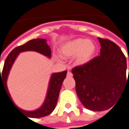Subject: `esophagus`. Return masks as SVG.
Returning <instances> with one entry per match:
<instances>
[{"label":"esophagus","mask_w":129,"mask_h":129,"mask_svg":"<svg viewBox=\"0 0 129 129\" xmlns=\"http://www.w3.org/2000/svg\"><path fill=\"white\" fill-rule=\"evenodd\" d=\"M72 76H73V74H72V73L71 72H67V76L68 77H72Z\"/></svg>","instance_id":"1"}]
</instances>
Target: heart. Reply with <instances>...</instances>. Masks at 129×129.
<instances>
[{
    "instance_id": "1",
    "label": "heart",
    "mask_w": 129,
    "mask_h": 129,
    "mask_svg": "<svg viewBox=\"0 0 129 129\" xmlns=\"http://www.w3.org/2000/svg\"><path fill=\"white\" fill-rule=\"evenodd\" d=\"M59 51L61 55L66 58L76 55V62L82 64L91 59L95 51V46L92 41L79 38L64 43Z\"/></svg>"
}]
</instances>
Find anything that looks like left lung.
I'll use <instances>...</instances> for the list:
<instances>
[{
	"instance_id": "left-lung-1",
	"label": "left lung",
	"mask_w": 129,
	"mask_h": 129,
	"mask_svg": "<svg viewBox=\"0 0 129 129\" xmlns=\"http://www.w3.org/2000/svg\"><path fill=\"white\" fill-rule=\"evenodd\" d=\"M98 40L100 55L72 70L77 95L83 106L92 111L112 107L129 84V69L127 78L126 59L120 48L109 39Z\"/></svg>"
}]
</instances>
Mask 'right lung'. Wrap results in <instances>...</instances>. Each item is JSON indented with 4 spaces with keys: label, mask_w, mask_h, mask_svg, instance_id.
<instances>
[{
    "label": "right lung",
    "mask_w": 129,
    "mask_h": 129,
    "mask_svg": "<svg viewBox=\"0 0 129 129\" xmlns=\"http://www.w3.org/2000/svg\"><path fill=\"white\" fill-rule=\"evenodd\" d=\"M26 50H34L39 53H41L44 55L47 56L48 57H50L51 55V50L49 46L46 43V39H36L30 40L28 42H26L22 46H17L15 48L12 50L5 59L4 66L3 69L2 74H1V87H3L5 91L7 93L9 99L12 103V100L11 99V97L9 94L8 90L6 85V81L8 78L10 70L12 67V64L14 62L15 59H16L17 56L21 52L26 51ZM67 70L59 72V73L53 74L49 84V88L47 94L46 101L43 104L42 107L37 110L32 111V112H28V111L22 110L17 107L18 110L24 112L26 114L27 117L31 118H40V117H45L51 113L56 107V105L57 103L58 97H59V91L61 89V86L64 79L66 78L67 76ZM15 106V105L12 103Z\"/></svg>",
    "instance_id": "add662e5"
}]
</instances>
